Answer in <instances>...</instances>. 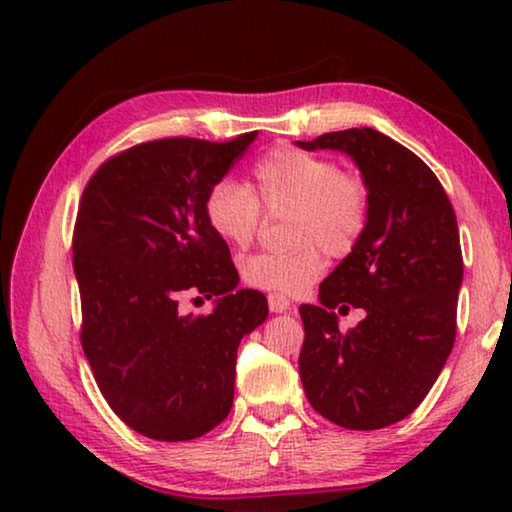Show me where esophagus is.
<instances>
[{
  "instance_id": "esophagus-1",
  "label": "esophagus",
  "mask_w": 512,
  "mask_h": 512,
  "mask_svg": "<svg viewBox=\"0 0 512 512\" xmlns=\"http://www.w3.org/2000/svg\"><path fill=\"white\" fill-rule=\"evenodd\" d=\"M268 307H270V312L282 314V312H291L293 305H291L289 298L279 296V293H270V296H268Z\"/></svg>"
}]
</instances>
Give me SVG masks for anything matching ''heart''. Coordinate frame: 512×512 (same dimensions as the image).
<instances>
[{
  "instance_id": "obj_1",
  "label": "heart",
  "mask_w": 512,
  "mask_h": 512,
  "mask_svg": "<svg viewBox=\"0 0 512 512\" xmlns=\"http://www.w3.org/2000/svg\"><path fill=\"white\" fill-rule=\"evenodd\" d=\"M254 191L223 177L205 193L209 228L230 247H247L261 228L263 212H291V240L303 247L291 254H256L242 263V279L256 289L296 296L324 272L321 249L345 256L361 240L368 223L370 193L356 174L314 153L279 146L254 165Z\"/></svg>"
}]
</instances>
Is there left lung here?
Returning a JSON list of instances; mask_svg holds the SVG:
<instances>
[{
	"instance_id": "8db88e82",
	"label": "left lung",
	"mask_w": 512,
	"mask_h": 512,
	"mask_svg": "<svg viewBox=\"0 0 512 512\" xmlns=\"http://www.w3.org/2000/svg\"><path fill=\"white\" fill-rule=\"evenodd\" d=\"M296 144L347 153L370 193L361 240L321 282L319 305H300V380L321 417L384 429L424 401L452 352L464 279L457 216L431 167L382 132L352 128ZM347 302L367 319L342 334L332 310Z\"/></svg>"
}]
</instances>
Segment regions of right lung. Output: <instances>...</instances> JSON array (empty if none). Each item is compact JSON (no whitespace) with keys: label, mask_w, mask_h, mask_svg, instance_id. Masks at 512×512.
I'll use <instances>...</instances> for the list:
<instances>
[{"label":"right lung","mask_w":512,"mask_h":512,"mask_svg":"<svg viewBox=\"0 0 512 512\" xmlns=\"http://www.w3.org/2000/svg\"><path fill=\"white\" fill-rule=\"evenodd\" d=\"M256 135L137 144L104 160L79 202L81 345L111 410L146 438L179 443L221 424L240 340L268 319L261 291L237 289L228 244L202 209ZM186 295L216 297L213 314L181 313Z\"/></svg>","instance_id":"obj_1"}]
</instances>
